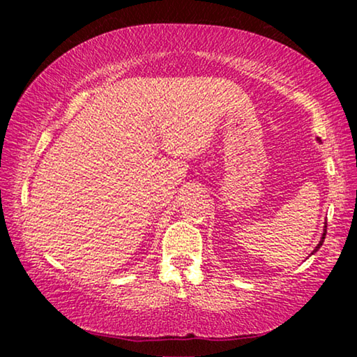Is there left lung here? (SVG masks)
Here are the masks:
<instances>
[{
  "mask_svg": "<svg viewBox=\"0 0 357 357\" xmlns=\"http://www.w3.org/2000/svg\"><path fill=\"white\" fill-rule=\"evenodd\" d=\"M318 142H319V138H318ZM324 238H326V225H324V229H323V234H321V239H319V243H318V245L315 247V249H313V252L310 253V255H313V253H317L318 250H319V247L323 245V243H324Z\"/></svg>",
  "mask_w": 357,
  "mask_h": 357,
  "instance_id": "1",
  "label": "left lung"
}]
</instances>
